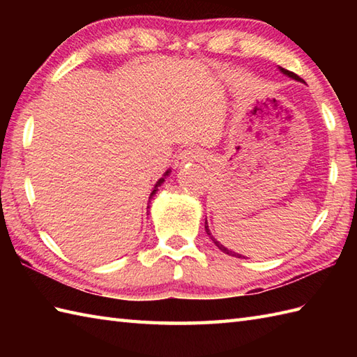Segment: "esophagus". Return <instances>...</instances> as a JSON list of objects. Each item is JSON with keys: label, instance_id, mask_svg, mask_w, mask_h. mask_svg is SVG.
<instances>
[{"label": "esophagus", "instance_id": "34e87169", "mask_svg": "<svg viewBox=\"0 0 357 357\" xmlns=\"http://www.w3.org/2000/svg\"><path fill=\"white\" fill-rule=\"evenodd\" d=\"M199 159H202V153L195 147H188L185 150H183L179 153L178 159H176V165H183L185 162H193V161H199Z\"/></svg>", "mask_w": 357, "mask_h": 357}]
</instances>
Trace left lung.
Returning a JSON list of instances; mask_svg holds the SVG:
<instances>
[{"mask_svg": "<svg viewBox=\"0 0 357 357\" xmlns=\"http://www.w3.org/2000/svg\"><path fill=\"white\" fill-rule=\"evenodd\" d=\"M280 70H282V73H285V75H288V77H290V78H294V79H298V81H302L299 77H298V75H296V73H293V72H290V70H287V69H280ZM206 231H207V234H210V238H211V241H213L215 242V245L219 248V250H221V252L222 253H225V255H229V256H236V257H244V256H241V255H238V253H234V252H231V250H229V248H225L224 245H221V244H219V242L213 238V236H211V233H210V230H208V227H207V221H206Z\"/></svg>", "mask_w": 357, "mask_h": 357, "instance_id": "8db88e82", "label": "left lung"}]
</instances>
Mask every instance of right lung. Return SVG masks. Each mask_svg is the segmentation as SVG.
<instances>
[{"label":"right lung","instance_id":"obj_1","mask_svg":"<svg viewBox=\"0 0 357 357\" xmlns=\"http://www.w3.org/2000/svg\"><path fill=\"white\" fill-rule=\"evenodd\" d=\"M167 173H169V172H167ZM162 183H164V178H161V179H159V181H158V183H156V185H155V190H153V192H151V195H150V196H153V195L156 193V188H158V185H161Z\"/></svg>","mask_w":357,"mask_h":357}]
</instances>
